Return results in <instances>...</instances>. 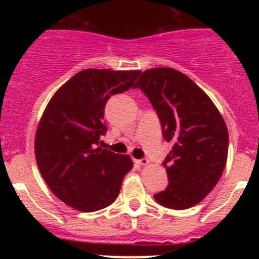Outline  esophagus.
<instances>
[{"mask_svg":"<svg viewBox=\"0 0 259 259\" xmlns=\"http://www.w3.org/2000/svg\"><path fill=\"white\" fill-rule=\"evenodd\" d=\"M135 163L139 164V165H148L150 161H149L146 158H143V159H137V160H135Z\"/></svg>","mask_w":259,"mask_h":259,"instance_id":"34e87169","label":"esophagus"}]
</instances>
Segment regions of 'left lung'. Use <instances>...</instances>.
Listing matches in <instances>:
<instances>
[{
  "mask_svg": "<svg viewBox=\"0 0 259 259\" xmlns=\"http://www.w3.org/2000/svg\"><path fill=\"white\" fill-rule=\"evenodd\" d=\"M159 115L163 137L173 143L164 161L169 184L154 195L170 209L202 202L221 179L228 156V129L209 96L171 67L145 70L135 83Z\"/></svg>",
  "mask_w": 259,
  "mask_h": 259,
  "instance_id": "left-lung-1",
  "label": "left lung"
}]
</instances>
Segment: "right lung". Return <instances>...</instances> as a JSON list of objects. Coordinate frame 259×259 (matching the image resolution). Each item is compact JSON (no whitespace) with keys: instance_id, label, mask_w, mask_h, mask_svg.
I'll return each mask as SVG.
<instances>
[{"instance_id":"add662e5","label":"right lung","mask_w":259,"mask_h":259,"mask_svg":"<svg viewBox=\"0 0 259 259\" xmlns=\"http://www.w3.org/2000/svg\"><path fill=\"white\" fill-rule=\"evenodd\" d=\"M140 72L82 70L49 101L36 129V163L51 192L69 207L100 210L119 195L122 179L133 169L132 158L98 144L106 132V101L129 90Z\"/></svg>"}]
</instances>
